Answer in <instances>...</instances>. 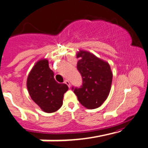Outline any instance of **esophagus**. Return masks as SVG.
Instances as JSON below:
<instances>
[{"instance_id": "obj_1", "label": "esophagus", "mask_w": 148, "mask_h": 148, "mask_svg": "<svg viewBox=\"0 0 148 148\" xmlns=\"http://www.w3.org/2000/svg\"><path fill=\"white\" fill-rule=\"evenodd\" d=\"M64 83L66 84V85H68V87H69V88H70V87H71V85H70V82L69 80H67V79H66V80H65Z\"/></svg>"}]
</instances>
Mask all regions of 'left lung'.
I'll list each match as a JSON object with an SVG mask.
<instances>
[{
	"label": "left lung",
	"instance_id": "1",
	"mask_svg": "<svg viewBox=\"0 0 148 148\" xmlns=\"http://www.w3.org/2000/svg\"><path fill=\"white\" fill-rule=\"evenodd\" d=\"M77 58H79L77 69L82 76V85L72 87V90L85 108H98L107 99L111 89L112 72L110 64L88 51L79 50Z\"/></svg>",
	"mask_w": 148,
	"mask_h": 148
}]
</instances>
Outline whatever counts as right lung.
I'll return each instance as SVG.
<instances>
[{
	"instance_id": "right-lung-1",
	"label": "right lung",
	"mask_w": 148,
	"mask_h": 148,
	"mask_svg": "<svg viewBox=\"0 0 148 148\" xmlns=\"http://www.w3.org/2000/svg\"><path fill=\"white\" fill-rule=\"evenodd\" d=\"M27 88L32 100L44 112H55L63 105L67 85L55 81L47 59L36 62L27 79Z\"/></svg>"
}]
</instances>
